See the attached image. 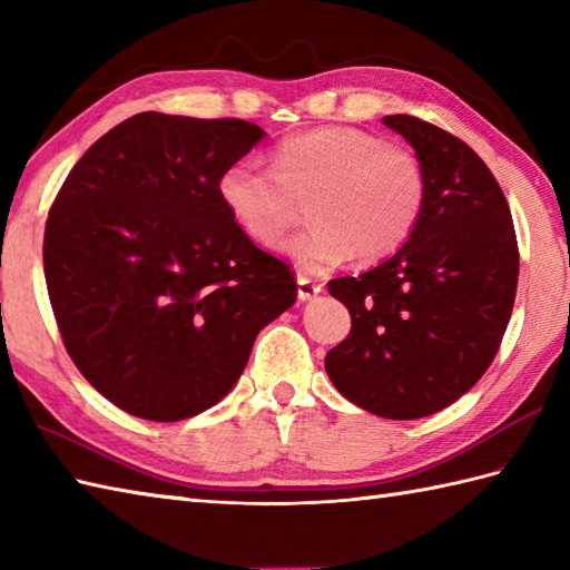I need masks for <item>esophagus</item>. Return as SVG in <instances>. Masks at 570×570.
Here are the masks:
<instances>
[{"instance_id": "obj_1", "label": "esophagus", "mask_w": 570, "mask_h": 570, "mask_svg": "<svg viewBox=\"0 0 570 570\" xmlns=\"http://www.w3.org/2000/svg\"><path fill=\"white\" fill-rule=\"evenodd\" d=\"M296 284H298V298L301 301H311V298H316L321 294V284H316L313 278H308L304 274H298Z\"/></svg>"}]
</instances>
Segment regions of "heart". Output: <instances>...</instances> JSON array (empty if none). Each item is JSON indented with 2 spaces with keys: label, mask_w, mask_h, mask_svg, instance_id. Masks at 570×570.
<instances>
[{
  "label": "heart",
  "mask_w": 570,
  "mask_h": 570,
  "mask_svg": "<svg viewBox=\"0 0 570 570\" xmlns=\"http://www.w3.org/2000/svg\"><path fill=\"white\" fill-rule=\"evenodd\" d=\"M217 196L235 225L262 247L276 245L311 200L313 225L282 245L304 272L384 259L414 235L426 208V171L414 151L355 127L331 125L288 137L274 171L252 159L229 164Z\"/></svg>",
  "instance_id": "b5f03b06"
}]
</instances>
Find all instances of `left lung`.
<instances>
[{
    "mask_svg": "<svg viewBox=\"0 0 570 570\" xmlns=\"http://www.w3.org/2000/svg\"><path fill=\"white\" fill-rule=\"evenodd\" d=\"M382 122L423 164L426 208L390 259L328 284L353 328L325 372L360 409L409 421L453 404L490 367L512 316L519 252L504 193L465 141L409 115Z\"/></svg>",
    "mask_w": 570,
    "mask_h": 570,
    "instance_id": "1",
    "label": "left lung"
}]
</instances>
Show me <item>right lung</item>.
<instances>
[{
	"label": "right lung",
	"mask_w": 570,
	"mask_h": 570,
	"mask_svg": "<svg viewBox=\"0 0 570 570\" xmlns=\"http://www.w3.org/2000/svg\"><path fill=\"white\" fill-rule=\"evenodd\" d=\"M262 139L245 119L141 112L58 190L43 235L58 331L82 377L131 416L215 406L259 331L294 306V274L217 196L220 174Z\"/></svg>",
	"instance_id": "obj_1"
}]
</instances>
